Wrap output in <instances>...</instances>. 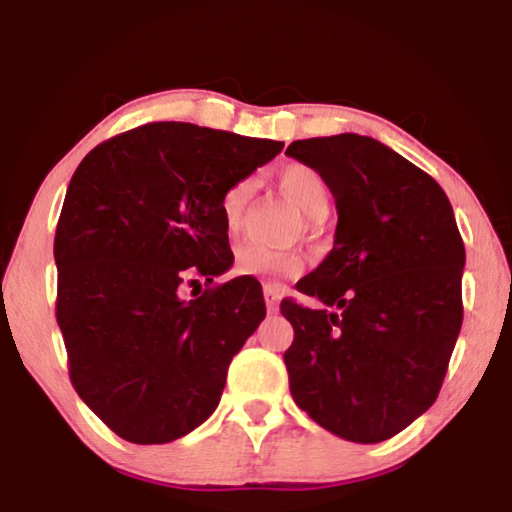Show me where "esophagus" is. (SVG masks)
Instances as JSON below:
<instances>
[{
	"label": "esophagus",
	"mask_w": 512,
	"mask_h": 512,
	"mask_svg": "<svg viewBox=\"0 0 512 512\" xmlns=\"http://www.w3.org/2000/svg\"><path fill=\"white\" fill-rule=\"evenodd\" d=\"M263 293H265V305H268V312L275 314L279 310V300H282V293H279L272 284H265Z\"/></svg>",
	"instance_id": "34e87169"
}]
</instances>
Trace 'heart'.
<instances>
[{"instance_id": "1", "label": "heart", "mask_w": 512, "mask_h": 512, "mask_svg": "<svg viewBox=\"0 0 512 512\" xmlns=\"http://www.w3.org/2000/svg\"><path fill=\"white\" fill-rule=\"evenodd\" d=\"M279 186H282L286 198H289L310 221H324L328 216V209H331V193H328L326 181L317 170L300 163L286 165L284 170L279 172ZM251 195H254V181L251 179L235 181V184H230L226 191H223L219 209L221 219L226 223L230 233L240 228L244 212H247L251 202ZM305 265L307 261L300 251L275 249L265 247V244L247 242L235 249L233 268L237 275L268 279L298 277L303 275Z\"/></svg>"}]
</instances>
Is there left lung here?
<instances>
[{
    "label": "left lung",
    "instance_id": "8db88e82",
    "mask_svg": "<svg viewBox=\"0 0 512 512\" xmlns=\"http://www.w3.org/2000/svg\"><path fill=\"white\" fill-rule=\"evenodd\" d=\"M291 158L317 170L338 209L333 249L284 298V352L300 410L352 443H382L424 415L459 338L466 251L436 179L373 137L298 139Z\"/></svg>",
    "mask_w": 512,
    "mask_h": 512
}]
</instances>
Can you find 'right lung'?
I'll return each instance as SVG.
<instances>
[{"label":"right lung","mask_w":512,"mask_h":512,"mask_svg":"<svg viewBox=\"0 0 512 512\" xmlns=\"http://www.w3.org/2000/svg\"><path fill=\"white\" fill-rule=\"evenodd\" d=\"M284 142L193 123H146L95 146L55 230L69 380L116 436L172 443L216 410L228 366L265 317L261 284L235 277L219 200Z\"/></svg>","instance_id":"obj_1"}]
</instances>
